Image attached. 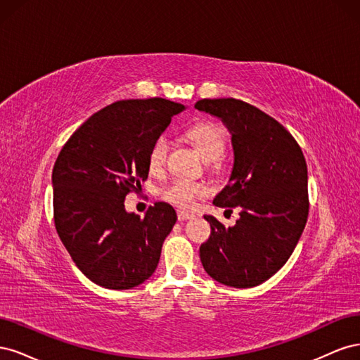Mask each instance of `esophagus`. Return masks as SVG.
Wrapping results in <instances>:
<instances>
[{
  "mask_svg": "<svg viewBox=\"0 0 360 360\" xmlns=\"http://www.w3.org/2000/svg\"><path fill=\"white\" fill-rule=\"evenodd\" d=\"M177 217H179V221H180V222H184V221L191 219V217H193V214H192V213H189V212L179 210V212H177Z\"/></svg>",
  "mask_w": 360,
  "mask_h": 360,
  "instance_id": "esophagus-1",
  "label": "esophagus"
}]
</instances>
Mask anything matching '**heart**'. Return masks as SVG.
<instances>
[{
    "label": "heart",
    "instance_id": "b5f03b06",
    "mask_svg": "<svg viewBox=\"0 0 360 360\" xmlns=\"http://www.w3.org/2000/svg\"><path fill=\"white\" fill-rule=\"evenodd\" d=\"M188 136L192 139L195 147L198 148L205 160H216L221 158L225 150V136L222 130L213 123H200L189 129ZM169 153V139L160 135L155 139L148 151V167L151 171H160L165 167ZM209 193V186L202 181H195L188 179H176L168 186L162 189V198L180 207L189 209L198 198Z\"/></svg>",
    "mask_w": 360,
    "mask_h": 360
}]
</instances>
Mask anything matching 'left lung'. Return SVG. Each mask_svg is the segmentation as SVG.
Returning a JSON list of instances; mask_svg holds the SVG:
<instances>
[{
	"instance_id": "left-lung-1",
	"label": "left lung",
	"mask_w": 360,
	"mask_h": 360,
	"mask_svg": "<svg viewBox=\"0 0 360 360\" xmlns=\"http://www.w3.org/2000/svg\"><path fill=\"white\" fill-rule=\"evenodd\" d=\"M195 108L221 118L231 134L233 171L213 204L225 212L240 207L234 226L204 216L212 233L200 248L202 267L224 285L257 287L287 263L307 225V162L288 130L252 105L230 97Z\"/></svg>"
}]
</instances>
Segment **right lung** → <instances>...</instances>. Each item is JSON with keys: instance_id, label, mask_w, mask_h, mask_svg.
Returning a JSON list of instances; mask_svg holds the SVG:
<instances>
[{"instance_id": "right-lung-1", "label": "right lung", "mask_w": 360, "mask_h": 360, "mask_svg": "<svg viewBox=\"0 0 360 360\" xmlns=\"http://www.w3.org/2000/svg\"><path fill=\"white\" fill-rule=\"evenodd\" d=\"M184 105L120 101L93 114L61 148L52 171L53 221L73 263L94 284L129 290L158 267L176 210L156 202L144 217L124 198L148 177V151Z\"/></svg>"}]
</instances>
